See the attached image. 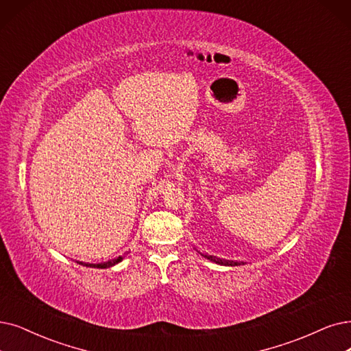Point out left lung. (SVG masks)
Instances as JSON below:
<instances>
[{"label":"left lung","mask_w":351,"mask_h":351,"mask_svg":"<svg viewBox=\"0 0 351 351\" xmlns=\"http://www.w3.org/2000/svg\"><path fill=\"white\" fill-rule=\"evenodd\" d=\"M203 255V254H202ZM204 258H207L208 261H212L215 263H219V265H224V266H237V265H243V262H234V261H226V259H220V258H216V256H208V255H203Z\"/></svg>","instance_id":"8db88e82"}]
</instances>
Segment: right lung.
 <instances>
[{
  "label": "right lung",
  "instance_id": "right-lung-1",
  "mask_svg": "<svg viewBox=\"0 0 351 351\" xmlns=\"http://www.w3.org/2000/svg\"><path fill=\"white\" fill-rule=\"evenodd\" d=\"M127 254H128V252H127ZM123 256H125V255H123ZM123 256H118V258H115V259H110V261L102 262V263H83V262H79V263L83 265V266H88V268H101V269H106V268H110V266H114V265L119 263V262L123 259Z\"/></svg>",
  "mask_w": 351,
  "mask_h": 351
}]
</instances>
